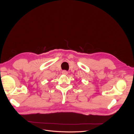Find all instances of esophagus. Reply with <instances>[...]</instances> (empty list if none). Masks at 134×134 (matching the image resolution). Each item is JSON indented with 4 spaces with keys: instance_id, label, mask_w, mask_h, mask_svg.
<instances>
[{
    "instance_id": "34e87169",
    "label": "esophagus",
    "mask_w": 134,
    "mask_h": 134,
    "mask_svg": "<svg viewBox=\"0 0 134 134\" xmlns=\"http://www.w3.org/2000/svg\"><path fill=\"white\" fill-rule=\"evenodd\" d=\"M62 74L63 75H67L68 72L66 71H63L62 72Z\"/></svg>"
}]
</instances>
